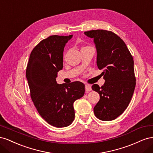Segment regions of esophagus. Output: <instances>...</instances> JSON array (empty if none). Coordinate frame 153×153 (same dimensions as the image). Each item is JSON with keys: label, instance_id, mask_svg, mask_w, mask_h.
Wrapping results in <instances>:
<instances>
[{"label": "esophagus", "instance_id": "esophagus-1", "mask_svg": "<svg viewBox=\"0 0 153 153\" xmlns=\"http://www.w3.org/2000/svg\"><path fill=\"white\" fill-rule=\"evenodd\" d=\"M92 88H91V85L89 84H85V91L87 92H89L91 91Z\"/></svg>", "mask_w": 153, "mask_h": 153}]
</instances>
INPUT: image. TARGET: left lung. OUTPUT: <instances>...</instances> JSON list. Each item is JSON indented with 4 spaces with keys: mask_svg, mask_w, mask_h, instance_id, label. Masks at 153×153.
Here are the masks:
<instances>
[{
    "mask_svg": "<svg viewBox=\"0 0 153 153\" xmlns=\"http://www.w3.org/2000/svg\"><path fill=\"white\" fill-rule=\"evenodd\" d=\"M85 34L93 38L97 50V66L103 69L105 82L100 87L92 86L100 99L94 106L97 118L112 121L126 109L136 85L132 55L124 41L114 32L106 30L86 31Z\"/></svg>",
    "mask_w": 153,
    "mask_h": 153,
    "instance_id": "left-lung-1",
    "label": "left lung"
}]
</instances>
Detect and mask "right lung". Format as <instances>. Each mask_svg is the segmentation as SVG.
Listing matches in <instances>:
<instances>
[{"label": "right lung", "mask_w": 153, "mask_h": 153, "mask_svg": "<svg viewBox=\"0 0 153 153\" xmlns=\"http://www.w3.org/2000/svg\"><path fill=\"white\" fill-rule=\"evenodd\" d=\"M69 36H50L33 48L26 69L30 98L42 118L57 128L66 127L75 119L73 103L84 96L80 82L59 84L57 73L63 68L64 46Z\"/></svg>", "instance_id": "obj_1"}]
</instances>
